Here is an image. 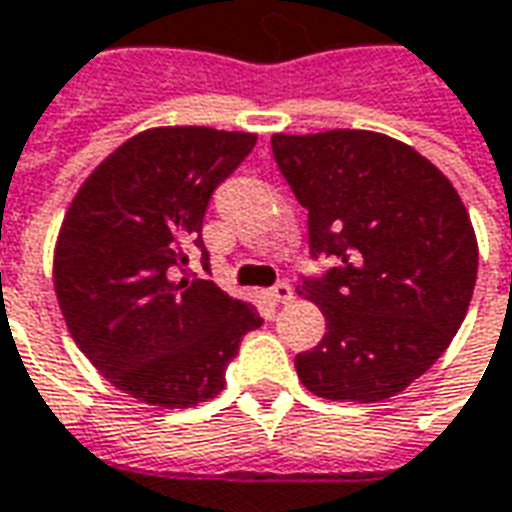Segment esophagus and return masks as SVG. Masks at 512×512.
Returning <instances> with one entry per match:
<instances>
[{
  "label": "esophagus",
  "instance_id": "obj_1",
  "mask_svg": "<svg viewBox=\"0 0 512 512\" xmlns=\"http://www.w3.org/2000/svg\"><path fill=\"white\" fill-rule=\"evenodd\" d=\"M268 296H271L274 302H280V305H288V302L293 299V288L288 285V282H277V285L268 291Z\"/></svg>",
  "mask_w": 512,
  "mask_h": 512
}]
</instances>
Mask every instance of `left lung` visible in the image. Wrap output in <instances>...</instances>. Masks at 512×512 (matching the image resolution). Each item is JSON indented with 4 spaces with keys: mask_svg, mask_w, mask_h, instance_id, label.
<instances>
[{
    "mask_svg": "<svg viewBox=\"0 0 512 512\" xmlns=\"http://www.w3.org/2000/svg\"><path fill=\"white\" fill-rule=\"evenodd\" d=\"M271 149L307 207L310 255L338 260L296 288L327 318L296 374L332 402L391 399L466 318L480 260L466 205L427 157L382 132H277Z\"/></svg>",
    "mask_w": 512,
    "mask_h": 512,
    "instance_id": "8db88e82",
    "label": "left lung"
}]
</instances>
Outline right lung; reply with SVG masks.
Wrapping results in <instances>:
<instances>
[{"label":"right lung","instance_id":"right-lung-1","mask_svg":"<svg viewBox=\"0 0 512 512\" xmlns=\"http://www.w3.org/2000/svg\"><path fill=\"white\" fill-rule=\"evenodd\" d=\"M255 141L152 127L110 152L71 199L55 244L57 305L82 355L132 399L169 410L213 399L241 338L263 324L255 305L185 274L194 249L207 260L210 196Z\"/></svg>","mask_w":512,"mask_h":512}]
</instances>
